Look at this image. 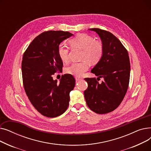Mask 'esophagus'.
Instances as JSON below:
<instances>
[{
	"label": "esophagus",
	"mask_w": 151,
	"mask_h": 151,
	"mask_svg": "<svg viewBox=\"0 0 151 151\" xmlns=\"http://www.w3.org/2000/svg\"><path fill=\"white\" fill-rule=\"evenodd\" d=\"M82 78H79V77H75V80H76V81H80V80H81Z\"/></svg>",
	"instance_id": "esophagus-1"
}]
</instances>
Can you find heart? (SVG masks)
<instances>
[{"label":"heart","instance_id":"heart-1","mask_svg":"<svg viewBox=\"0 0 151 151\" xmlns=\"http://www.w3.org/2000/svg\"><path fill=\"white\" fill-rule=\"evenodd\" d=\"M69 43L72 48L82 50L80 62H73L66 68L65 71L75 76H81L89 68L91 64H96L102 58L104 52L103 43L86 34H80L70 40ZM59 57L63 62L67 63L70 59L69 47L65 44L59 45L58 50Z\"/></svg>","mask_w":151,"mask_h":151}]
</instances>
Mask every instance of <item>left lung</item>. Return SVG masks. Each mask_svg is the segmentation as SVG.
Segmentation results:
<instances>
[{
  "mask_svg": "<svg viewBox=\"0 0 151 151\" xmlns=\"http://www.w3.org/2000/svg\"><path fill=\"white\" fill-rule=\"evenodd\" d=\"M89 30L99 34L104 45L101 59L91 72L104 81L99 83L96 78L84 80L88 87L84 97L88 107L97 114H106L116 109L127 91L130 73V63L127 50L116 36L98 28Z\"/></svg>",
  "mask_w": 151,
  "mask_h": 151,
  "instance_id": "8db88e82",
  "label": "left lung"
}]
</instances>
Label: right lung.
Listing matches in <instances>:
<instances>
[{
    "instance_id": "1",
    "label": "right lung",
    "mask_w": 151,
    "mask_h": 151,
    "mask_svg": "<svg viewBox=\"0 0 151 151\" xmlns=\"http://www.w3.org/2000/svg\"><path fill=\"white\" fill-rule=\"evenodd\" d=\"M68 32L49 30L36 37L24 52L21 63L23 86L34 107L43 116L55 117L67 110L69 93L75 85L70 74L62 75L59 83L52 75L62 70L59 44L72 36Z\"/></svg>"
}]
</instances>
